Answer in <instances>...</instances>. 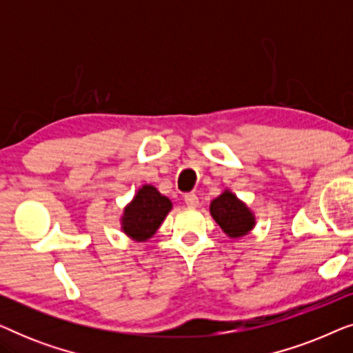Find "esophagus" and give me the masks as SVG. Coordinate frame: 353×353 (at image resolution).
<instances>
[{
    "label": "esophagus",
    "mask_w": 353,
    "mask_h": 353,
    "mask_svg": "<svg viewBox=\"0 0 353 353\" xmlns=\"http://www.w3.org/2000/svg\"><path fill=\"white\" fill-rule=\"evenodd\" d=\"M185 202L188 207H197V204H199V197H197L194 192H188V194H185Z\"/></svg>",
    "instance_id": "34e87169"
}]
</instances>
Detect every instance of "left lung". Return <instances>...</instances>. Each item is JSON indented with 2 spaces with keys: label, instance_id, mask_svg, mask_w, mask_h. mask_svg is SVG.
<instances>
[{
  "label": "left lung",
  "instance_id": "1",
  "mask_svg": "<svg viewBox=\"0 0 353 353\" xmlns=\"http://www.w3.org/2000/svg\"><path fill=\"white\" fill-rule=\"evenodd\" d=\"M210 214L220 228L231 238L244 236L254 226L252 212L230 191H225L212 201Z\"/></svg>",
  "mask_w": 353,
  "mask_h": 353
}]
</instances>
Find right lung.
Segmentation results:
<instances>
[{
  "mask_svg": "<svg viewBox=\"0 0 353 353\" xmlns=\"http://www.w3.org/2000/svg\"><path fill=\"white\" fill-rule=\"evenodd\" d=\"M170 209V199L162 196L154 186H143L132 204L125 209L123 231L133 239L146 241L156 233Z\"/></svg>",
  "mask_w": 353,
  "mask_h": 353,
  "instance_id": "obj_1",
  "label": "right lung"
}]
</instances>
